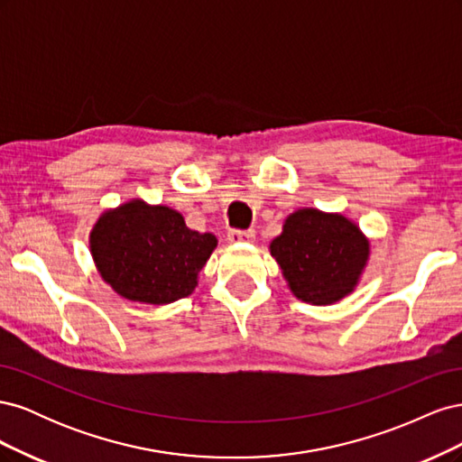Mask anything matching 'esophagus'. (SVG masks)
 Masks as SVG:
<instances>
[{"label": "esophagus", "instance_id": "esophagus-1", "mask_svg": "<svg viewBox=\"0 0 462 462\" xmlns=\"http://www.w3.org/2000/svg\"><path fill=\"white\" fill-rule=\"evenodd\" d=\"M227 239H229V243H253L256 239V233L253 229H248V231H229Z\"/></svg>", "mask_w": 462, "mask_h": 462}]
</instances>
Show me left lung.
<instances>
[{"mask_svg": "<svg viewBox=\"0 0 462 462\" xmlns=\"http://www.w3.org/2000/svg\"><path fill=\"white\" fill-rule=\"evenodd\" d=\"M370 239L339 212L299 208L270 243L287 287L299 300L328 306L348 297L370 260Z\"/></svg>", "mask_w": 462, "mask_h": 462, "instance_id": "8db88e82", "label": "left lung"}]
</instances>
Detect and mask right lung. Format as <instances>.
Wrapping results in <instances>:
<instances>
[{"label":"right lung","instance_id":"obj_1","mask_svg":"<svg viewBox=\"0 0 462 462\" xmlns=\"http://www.w3.org/2000/svg\"><path fill=\"white\" fill-rule=\"evenodd\" d=\"M88 245L97 273L119 297L162 306L192 295L217 236L189 229L170 206L131 199L100 214Z\"/></svg>","mask_w":462,"mask_h":462}]
</instances>
